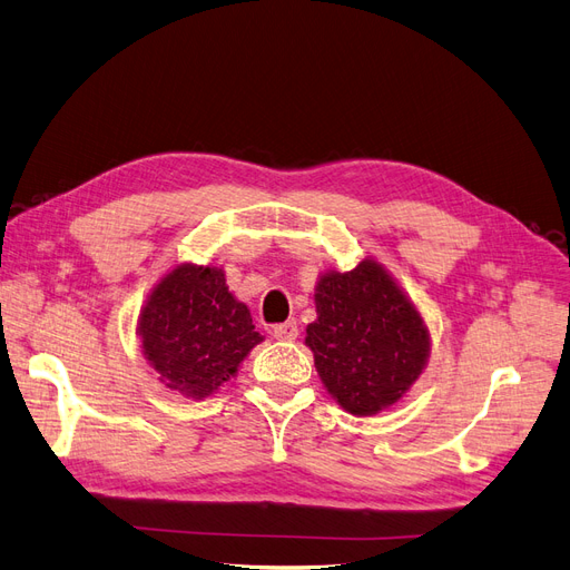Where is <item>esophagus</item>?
I'll use <instances>...</instances> for the list:
<instances>
[{"mask_svg": "<svg viewBox=\"0 0 570 570\" xmlns=\"http://www.w3.org/2000/svg\"><path fill=\"white\" fill-rule=\"evenodd\" d=\"M298 324L296 322H284V324H277V326H274L272 328V335H274V338H277V341H296L298 338Z\"/></svg>", "mask_w": 570, "mask_h": 570, "instance_id": "1", "label": "esophagus"}]
</instances>
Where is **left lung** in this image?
Listing matches in <instances>:
<instances>
[{
  "instance_id": "obj_1",
  "label": "left lung",
  "mask_w": 570,
  "mask_h": 570,
  "mask_svg": "<svg viewBox=\"0 0 570 570\" xmlns=\"http://www.w3.org/2000/svg\"><path fill=\"white\" fill-rule=\"evenodd\" d=\"M307 347L326 390L354 415L383 411L417 381L430 333L390 274L373 261L320 279Z\"/></svg>"
}]
</instances>
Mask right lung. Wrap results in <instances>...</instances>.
<instances>
[{"label":"right lung","instance_id":"obj_1","mask_svg":"<svg viewBox=\"0 0 570 570\" xmlns=\"http://www.w3.org/2000/svg\"><path fill=\"white\" fill-rule=\"evenodd\" d=\"M140 341L159 381L202 399L237 373L263 335L227 291L218 267L180 265L166 274L140 314Z\"/></svg>","mask_w":570,"mask_h":570}]
</instances>
